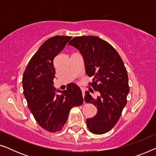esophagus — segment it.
<instances>
[{
	"instance_id": "34e87169",
	"label": "esophagus",
	"mask_w": 156,
	"mask_h": 156,
	"mask_svg": "<svg viewBox=\"0 0 156 156\" xmlns=\"http://www.w3.org/2000/svg\"><path fill=\"white\" fill-rule=\"evenodd\" d=\"M82 97L83 98H84V89H82Z\"/></svg>"
}]
</instances>
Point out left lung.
<instances>
[{
  "label": "left lung",
  "instance_id": "obj_1",
  "mask_svg": "<svg viewBox=\"0 0 156 156\" xmlns=\"http://www.w3.org/2000/svg\"><path fill=\"white\" fill-rule=\"evenodd\" d=\"M68 44L82 55L86 73L93 77L90 85L99 94L94 98L85 91L84 101L97 108V115L87 119V127L94 134L105 133L116 125L127 103L129 87L124 64L116 50L97 36L75 37Z\"/></svg>",
  "mask_w": 156,
  "mask_h": 156
}]
</instances>
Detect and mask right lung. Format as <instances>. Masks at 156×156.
Returning a JSON list of instances; mask_svg holds the SVG:
<instances>
[{
  "label": "right lung",
  "instance_id": "add662e5",
  "mask_svg": "<svg viewBox=\"0 0 156 156\" xmlns=\"http://www.w3.org/2000/svg\"><path fill=\"white\" fill-rule=\"evenodd\" d=\"M71 38L56 35L46 40L30 59L23 76V94L28 108L38 124L53 133L62 129L70 109L83 103L82 91L77 85L71 83L62 91L55 89L53 82V61Z\"/></svg>",
  "mask_w": 156,
  "mask_h": 156
}]
</instances>
